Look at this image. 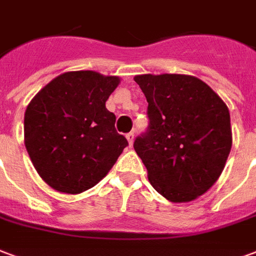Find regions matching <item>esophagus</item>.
Instances as JSON below:
<instances>
[{
    "instance_id": "34e87169",
    "label": "esophagus",
    "mask_w": 256,
    "mask_h": 256,
    "mask_svg": "<svg viewBox=\"0 0 256 256\" xmlns=\"http://www.w3.org/2000/svg\"><path fill=\"white\" fill-rule=\"evenodd\" d=\"M126 138H128V145L132 146V145H133V142H134V133H133V132H132V133L126 134Z\"/></svg>"
}]
</instances>
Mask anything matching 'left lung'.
Segmentation results:
<instances>
[{
	"label": "left lung",
	"mask_w": 256,
	"mask_h": 256,
	"mask_svg": "<svg viewBox=\"0 0 256 256\" xmlns=\"http://www.w3.org/2000/svg\"><path fill=\"white\" fill-rule=\"evenodd\" d=\"M149 126L134 141L153 188L171 202L205 194L232 148L226 104L204 81L186 74H141Z\"/></svg>",
	"instance_id": "8db88e82"
}]
</instances>
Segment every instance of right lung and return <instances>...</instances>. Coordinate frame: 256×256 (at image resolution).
Returning <instances> with one entry per match:
<instances>
[{
    "instance_id": "add662e5",
    "label": "right lung",
    "mask_w": 256,
    "mask_h": 256,
    "mask_svg": "<svg viewBox=\"0 0 256 256\" xmlns=\"http://www.w3.org/2000/svg\"><path fill=\"white\" fill-rule=\"evenodd\" d=\"M116 76L66 72L42 88L24 115V144L38 174L54 190L80 194L108 174L128 146L106 102Z\"/></svg>"
}]
</instances>
